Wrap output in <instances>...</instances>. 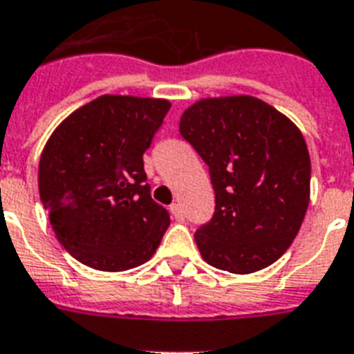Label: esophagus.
<instances>
[{"label": "esophagus", "instance_id": "esophagus-1", "mask_svg": "<svg viewBox=\"0 0 354 354\" xmlns=\"http://www.w3.org/2000/svg\"><path fill=\"white\" fill-rule=\"evenodd\" d=\"M169 212H171V216H174L177 221L185 220V210H183V207H180L179 203H174V205L169 207Z\"/></svg>", "mask_w": 354, "mask_h": 354}]
</instances>
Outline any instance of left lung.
<instances>
[{
	"label": "left lung",
	"mask_w": 354,
	"mask_h": 354,
	"mask_svg": "<svg viewBox=\"0 0 354 354\" xmlns=\"http://www.w3.org/2000/svg\"><path fill=\"white\" fill-rule=\"evenodd\" d=\"M179 131L214 186V216L196 232L205 262L245 275L281 259L310 201V155L295 123L253 95H227L188 106Z\"/></svg>",
	"instance_id": "8db88e82"
}]
</instances>
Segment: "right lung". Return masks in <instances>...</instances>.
Masks as SVG:
<instances>
[{
	"mask_svg": "<svg viewBox=\"0 0 354 354\" xmlns=\"http://www.w3.org/2000/svg\"><path fill=\"white\" fill-rule=\"evenodd\" d=\"M171 103L101 95L60 123L38 166V190L55 236L100 271L144 264L160 245L168 210L151 199L144 153Z\"/></svg>",
	"mask_w": 354,
	"mask_h": 354,
	"instance_id": "add662e5",
	"label": "right lung"
}]
</instances>
